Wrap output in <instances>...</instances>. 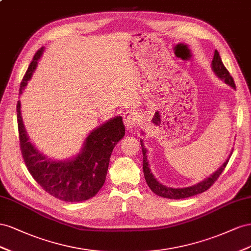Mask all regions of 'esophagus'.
I'll return each mask as SVG.
<instances>
[{
  "label": "esophagus",
  "mask_w": 251,
  "mask_h": 251,
  "mask_svg": "<svg viewBox=\"0 0 251 251\" xmlns=\"http://www.w3.org/2000/svg\"><path fill=\"white\" fill-rule=\"evenodd\" d=\"M123 120H124V124L127 128V130H131L132 128L134 127V125L137 124L138 121V112L135 110H128L124 113L123 116Z\"/></svg>",
  "instance_id": "esophagus-1"
}]
</instances>
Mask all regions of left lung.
<instances>
[{
	"mask_svg": "<svg viewBox=\"0 0 251 251\" xmlns=\"http://www.w3.org/2000/svg\"><path fill=\"white\" fill-rule=\"evenodd\" d=\"M211 67H212V70L214 71V74H216L220 78L224 80V82L228 85H230L231 87L235 88L233 78L230 75V74H229V71L226 69V67L224 66V64L222 62L221 56L217 50L214 51V54H213ZM141 146H142V151H143V171H144V176H145L147 185L149 186V188L152 190V192L155 193V195L163 198H168V199L178 200V199L189 198V197L199 195V193H202L207 189H209L213 185V183L218 180L221 174L223 173V170L225 169L227 163L229 161V157H228V160H226V162L219 168V170H217L216 173L202 182L186 188H171L157 182L155 180V177L153 176V175L150 173V168L148 165L147 155H146V148L144 147V145H143V141H141Z\"/></svg>",
	"mask_w": 251,
	"mask_h": 251,
	"instance_id": "left-lung-1",
	"label": "left lung"
}]
</instances>
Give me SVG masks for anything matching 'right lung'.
Returning a JSON list of instances; mask_svg holds the SVG:
<instances>
[{"mask_svg": "<svg viewBox=\"0 0 251 251\" xmlns=\"http://www.w3.org/2000/svg\"><path fill=\"white\" fill-rule=\"evenodd\" d=\"M43 48L35 52L20 85V94L29 81L41 58ZM20 101L17 104L20 149L25 165L32 177L49 195L65 202H82L95 197L102 188L108 170L110 155L117 143L124 137L122 117H116L92 130L82 151L67 162L50 161L41 154L28 137L21 118Z\"/></svg>", "mask_w": 251, "mask_h": 251, "instance_id": "obj_1", "label": "right lung"}]
</instances>
